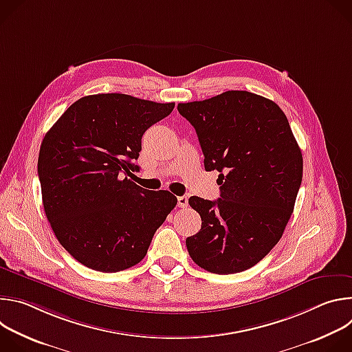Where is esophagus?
Segmentation results:
<instances>
[{"label":"esophagus","instance_id":"esophagus-1","mask_svg":"<svg viewBox=\"0 0 352 352\" xmlns=\"http://www.w3.org/2000/svg\"><path fill=\"white\" fill-rule=\"evenodd\" d=\"M175 117H177V110H174V117H173V118H175ZM175 190H177V192H181L182 189H181V188H177ZM186 202H188L186 195H178V205H179V206L186 205Z\"/></svg>","mask_w":352,"mask_h":352}]
</instances>
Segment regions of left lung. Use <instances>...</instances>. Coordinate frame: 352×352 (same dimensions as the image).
<instances>
[{
  "instance_id": "1",
  "label": "left lung",
  "mask_w": 352,
  "mask_h": 352,
  "mask_svg": "<svg viewBox=\"0 0 352 352\" xmlns=\"http://www.w3.org/2000/svg\"><path fill=\"white\" fill-rule=\"evenodd\" d=\"M173 103L121 93L74 103L41 143L37 171L47 220L83 266L117 273L138 265L175 208L168 190H150L132 163L147 128Z\"/></svg>"
}]
</instances>
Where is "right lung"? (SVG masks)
<instances>
[{
    "mask_svg": "<svg viewBox=\"0 0 352 352\" xmlns=\"http://www.w3.org/2000/svg\"><path fill=\"white\" fill-rule=\"evenodd\" d=\"M195 128L206 170L220 173V197L195 199L202 227L186 238L192 261L216 274L261 262L281 238L302 182V155L270 100L230 90L178 107Z\"/></svg>",
    "mask_w": 352,
    "mask_h": 352,
    "instance_id": "obj_1",
    "label": "right lung"
}]
</instances>
